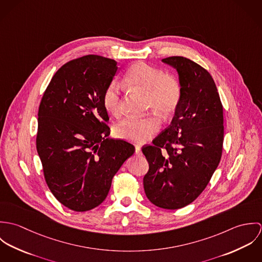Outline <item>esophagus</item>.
Segmentation results:
<instances>
[{"label":"esophagus","instance_id":"esophagus-1","mask_svg":"<svg viewBox=\"0 0 262 262\" xmlns=\"http://www.w3.org/2000/svg\"><path fill=\"white\" fill-rule=\"evenodd\" d=\"M135 152H136L137 155H142V151H141L140 146H136V147H135Z\"/></svg>","mask_w":262,"mask_h":262}]
</instances>
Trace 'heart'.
<instances>
[{"label": "heart", "instance_id": "heart-1", "mask_svg": "<svg viewBox=\"0 0 262 262\" xmlns=\"http://www.w3.org/2000/svg\"><path fill=\"white\" fill-rule=\"evenodd\" d=\"M124 85L146 94L147 109L158 113L163 118L171 117L182 101V84L174 75L164 74L145 62H136L129 68L124 76ZM103 105L111 114L121 111V89L111 82L104 92ZM161 125L157 115L143 118L129 117L115 126L117 137L136 144H143L157 133Z\"/></svg>", "mask_w": 262, "mask_h": 262}]
</instances>
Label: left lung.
Masks as SVG:
<instances>
[{"label":"left lung","instance_id":"1","mask_svg":"<svg viewBox=\"0 0 262 262\" xmlns=\"http://www.w3.org/2000/svg\"><path fill=\"white\" fill-rule=\"evenodd\" d=\"M161 61L178 72L183 95L170 125L142 148L149 163L143 186L153 205L176 210L201 194L220 162L223 107L213 77L201 66L183 56Z\"/></svg>","mask_w":262,"mask_h":262}]
</instances>
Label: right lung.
<instances>
[{
	"mask_svg": "<svg viewBox=\"0 0 262 262\" xmlns=\"http://www.w3.org/2000/svg\"><path fill=\"white\" fill-rule=\"evenodd\" d=\"M117 62L85 55L62 66L39 106L36 147L46 184L67 208L85 212L108 195L113 177L135 147L111 139L103 95Z\"/></svg>",
	"mask_w": 262,
	"mask_h": 262,
	"instance_id": "obj_1",
	"label": "right lung"
}]
</instances>
